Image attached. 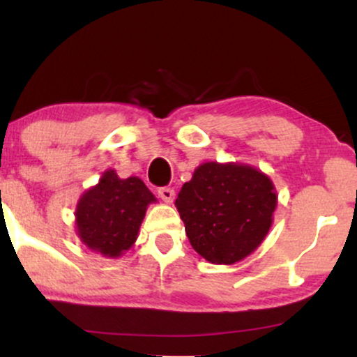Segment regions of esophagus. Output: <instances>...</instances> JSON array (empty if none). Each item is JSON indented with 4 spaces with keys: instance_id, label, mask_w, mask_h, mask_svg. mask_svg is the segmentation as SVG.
Instances as JSON below:
<instances>
[{
    "instance_id": "esophagus-1",
    "label": "esophagus",
    "mask_w": 357,
    "mask_h": 357,
    "mask_svg": "<svg viewBox=\"0 0 357 357\" xmlns=\"http://www.w3.org/2000/svg\"><path fill=\"white\" fill-rule=\"evenodd\" d=\"M158 195H159V198H161L165 203H173V199H174V190H173V188H166V186L159 188Z\"/></svg>"
}]
</instances>
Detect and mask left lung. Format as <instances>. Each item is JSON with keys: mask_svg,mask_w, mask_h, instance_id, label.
Segmentation results:
<instances>
[{"mask_svg": "<svg viewBox=\"0 0 357 357\" xmlns=\"http://www.w3.org/2000/svg\"><path fill=\"white\" fill-rule=\"evenodd\" d=\"M273 184L241 165L204 162L176 199L192 248L211 264H235L255 250L272 225Z\"/></svg>", "mask_w": 357, "mask_h": 357, "instance_id": "left-lung-1", "label": "left lung"}]
</instances>
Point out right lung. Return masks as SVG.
Wrapping results in <instances>:
<instances>
[{
  "label": "right lung",
  "mask_w": 357,
  "mask_h": 357,
  "mask_svg": "<svg viewBox=\"0 0 357 357\" xmlns=\"http://www.w3.org/2000/svg\"><path fill=\"white\" fill-rule=\"evenodd\" d=\"M153 202L154 195L141 179H121L107 171L77 204L79 236L102 255L119 257L136 241L147 204Z\"/></svg>",
  "instance_id": "obj_1"
}]
</instances>
